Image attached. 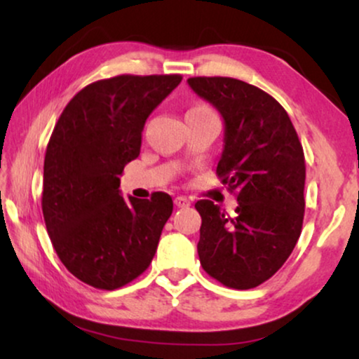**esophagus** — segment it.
Here are the masks:
<instances>
[{
	"instance_id": "1",
	"label": "esophagus",
	"mask_w": 359,
	"mask_h": 359,
	"mask_svg": "<svg viewBox=\"0 0 359 359\" xmlns=\"http://www.w3.org/2000/svg\"><path fill=\"white\" fill-rule=\"evenodd\" d=\"M175 204L178 205V208H189V205H191V199L186 198V196H176V198H175Z\"/></svg>"
}]
</instances>
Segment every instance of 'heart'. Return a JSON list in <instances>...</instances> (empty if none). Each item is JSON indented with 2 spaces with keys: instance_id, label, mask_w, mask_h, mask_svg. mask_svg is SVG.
I'll return each mask as SVG.
<instances>
[{
  "instance_id": "obj_1",
  "label": "heart",
  "mask_w": 359,
  "mask_h": 359,
  "mask_svg": "<svg viewBox=\"0 0 359 359\" xmlns=\"http://www.w3.org/2000/svg\"><path fill=\"white\" fill-rule=\"evenodd\" d=\"M193 109H209V107L208 106H194Z\"/></svg>"
}]
</instances>
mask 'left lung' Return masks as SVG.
Here are the masks:
<instances>
[{
	"label": "left lung",
	"mask_w": 359,
	"mask_h": 359,
	"mask_svg": "<svg viewBox=\"0 0 359 359\" xmlns=\"http://www.w3.org/2000/svg\"><path fill=\"white\" fill-rule=\"evenodd\" d=\"M188 85L224 119L217 175L237 189V215L212 201L201 214L199 262L224 286L252 289L283 266L302 230L306 160L284 107L259 88L227 76H196Z\"/></svg>",
	"instance_id": "1"
}]
</instances>
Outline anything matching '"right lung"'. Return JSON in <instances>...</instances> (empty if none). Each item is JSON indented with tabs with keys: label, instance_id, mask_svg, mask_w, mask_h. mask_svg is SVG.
<instances>
[{
	"label": "right lung",
	"instance_id": "obj_1",
	"mask_svg": "<svg viewBox=\"0 0 359 359\" xmlns=\"http://www.w3.org/2000/svg\"><path fill=\"white\" fill-rule=\"evenodd\" d=\"M181 75H119L83 88L63 109L43 160L42 212L65 268L93 287L126 286L149 268L168 194L121 196L122 170L140 154L142 130Z\"/></svg>",
	"mask_w": 359,
	"mask_h": 359
}]
</instances>
